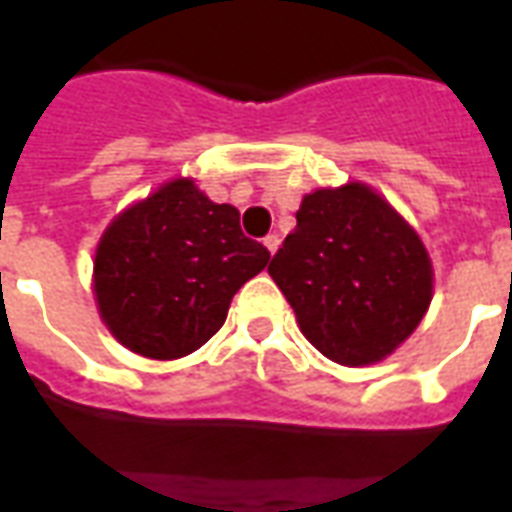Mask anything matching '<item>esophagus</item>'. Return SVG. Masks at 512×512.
Returning <instances> with one entry per match:
<instances>
[{
    "label": "esophagus",
    "mask_w": 512,
    "mask_h": 512,
    "mask_svg": "<svg viewBox=\"0 0 512 512\" xmlns=\"http://www.w3.org/2000/svg\"><path fill=\"white\" fill-rule=\"evenodd\" d=\"M264 245H267V251L275 253V251H278V245H280V237H278V234H267V237H264Z\"/></svg>",
    "instance_id": "esophagus-1"
}]
</instances>
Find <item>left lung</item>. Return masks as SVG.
<instances>
[{
  "label": "left lung",
  "instance_id": "obj_1",
  "mask_svg": "<svg viewBox=\"0 0 512 512\" xmlns=\"http://www.w3.org/2000/svg\"><path fill=\"white\" fill-rule=\"evenodd\" d=\"M270 275L302 334L343 367L397 351L421 324L434 288L416 229L359 180L305 194Z\"/></svg>",
  "mask_w": 512,
  "mask_h": 512
}]
</instances>
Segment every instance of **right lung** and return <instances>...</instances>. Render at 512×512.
Returning a JSON list of instances; mask_svg holds the SVG:
<instances>
[{
  "instance_id": "add662e5",
  "label": "right lung",
  "mask_w": 512,
  "mask_h": 512,
  "mask_svg": "<svg viewBox=\"0 0 512 512\" xmlns=\"http://www.w3.org/2000/svg\"><path fill=\"white\" fill-rule=\"evenodd\" d=\"M270 261L240 213L175 178L118 213L99 237L94 299L118 343L145 359H180L213 337L232 297Z\"/></svg>"
}]
</instances>
